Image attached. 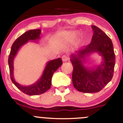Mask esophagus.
I'll list each match as a JSON object with an SVG mask.
<instances>
[{
    "mask_svg": "<svg viewBox=\"0 0 123 123\" xmlns=\"http://www.w3.org/2000/svg\"><path fill=\"white\" fill-rule=\"evenodd\" d=\"M62 59L63 61H64V62L67 61L69 60V58L66 55H63L62 57Z\"/></svg>",
    "mask_w": 123,
    "mask_h": 123,
    "instance_id": "obj_1",
    "label": "esophagus"
}]
</instances>
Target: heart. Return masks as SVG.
I'll list each match as a JSON object with an SVG mask.
<instances>
[{"label":"heart","instance_id":"b5f03b06","mask_svg":"<svg viewBox=\"0 0 123 123\" xmlns=\"http://www.w3.org/2000/svg\"><path fill=\"white\" fill-rule=\"evenodd\" d=\"M73 36H75V34H73Z\"/></svg>","mask_w":123,"mask_h":123}]
</instances>
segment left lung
Here are the masks:
<instances>
[{"label": "left lung", "mask_w": 123, "mask_h": 123, "mask_svg": "<svg viewBox=\"0 0 123 123\" xmlns=\"http://www.w3.org/2000/svg\"><path fill=\"white\" fill-rule=\"evenodd\" d=\"M93 36L90 44L70 56L73 66L72 82L79 91L85 93L101 91L112 79L115 65V54L111 39L101 29L91 26ZM92 53L102 57L101 63L94 68L85 66L86 58Z\"/></svg>", "instance_id": "left-lung-1"}]
</instances>
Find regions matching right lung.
Segmentation results:
<instances>
[{"label":"right lung","instance_id":"obj_1","mask_svg":"<svg viewBox=\"0 0 123 123\" xmlns=\"http://www.w3.org/2000/svg\"><path fill=\"white\" fill-rule=\"evenodd\" d=\"M40 34L41 29H32L21 35L12 44L8 57V63L12 82L22 92L29 95H40L49 90L51 86V79L54 73L62 64L61 58L48 61L40 79L31 85L22 86L15 81L14 77V60L18 50L29 41L37 42L36 40L40 39Z\"/></svg>","mask_w":123,"mask_h":123}]
</instances>
